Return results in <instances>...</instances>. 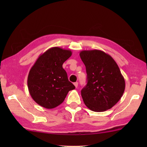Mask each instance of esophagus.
Returning a JSON list of instances; mask_svg holds the SVG:
<instances>
[{
    "label": "esophagus",
    "mask_w": 147,
    "mask_h": 147,
    "mask_svg": "<svg viewBox=\"0 0 147 147\" xmlns=\"http://www.w3.org/2000/svg\"><path fill=\"white\" fill-rule=\"evenodd\" d=\"M74 86H75V88H77L78 87V82H75L74 83Z\"/></svg>",
    "instance_id": "1"
}]
</instances>
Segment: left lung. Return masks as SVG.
<instances>
[{
	"label": "left lung",
	"instance_id": "obj_1",
	"mask_svg": "<svg viewBox=\"0 0 147 147\" xmlns=\"http://www.w3.org/2000/svg\"><path fill=\"white\" fill-rule=\"evenodd\" d=\"M80 56L87 74V84L81 91L84 104L96 112L110 109L125 90V81L117 63L99 50L82 51Z\"/></svg>",
	"mask_w": 147,
	"mask_h": 147
}]
</instances>
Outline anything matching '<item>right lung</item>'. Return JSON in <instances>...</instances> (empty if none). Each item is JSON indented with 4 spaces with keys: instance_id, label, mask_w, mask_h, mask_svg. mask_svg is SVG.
<instances>
[{
    "instance_id": "add662e5",
    "label": "right lung",
    "mask_w": 147,
    "mask_h": 147,
    "mask_svg": "<svg viewBox=\"0 0 147 147\" xmlns=\"http://www.w3.org/2000/svg\"><path fill=\"white\" fill-rule=\"evenodd\" d=\"M70 50L52 47L40 55L31 67L28 86L33 100L43 107L51 109L64 102L69 91L75 88L63 68L72 56Z\"/></svg>"
}]
</instances>
